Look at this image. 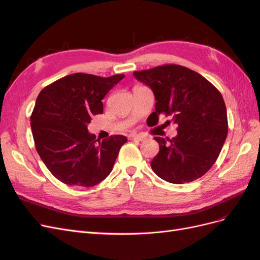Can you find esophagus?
<instances>
[{
  "mask_svg": "<svg viewBox=\"0 0 260 260\" xmlns=\"http://www.w3.org/2000/svg\"><path fill=\"white\" fill-rule=\"evenodd\" d=\"M129 138L131 140H135V141H144L145 140V137L141 136V135H130Z\"/></svg>",
  "mask_w": 260,
  "mask_h": 260,
  "instance_id": "obj_1",
  "label": "esophagus"
}]
</instances>
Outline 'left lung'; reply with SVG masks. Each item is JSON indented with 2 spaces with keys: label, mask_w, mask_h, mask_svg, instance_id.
<instances>
[{
  "label": "left lung",
  "mask_w": 260,
  "mask_h": 260,
  "mask_svg": "<svg viewBox=\"0 0 260 260\" xmlns=\"http://www.w3.org/2000/svg\"><path fill=\"white\" fill-rule=\"evenodd\" d=\"M133 75L154 93L156 121L162 114L178 125L175 138H154L159 144V152L151 162L155 174L175 184L205 175L217 160L228 135L221 93L202 75L180 65H162Z\"/></svg>",
  "instance_id": "8db88e82"
}]
</instances>
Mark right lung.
<instances>
[{
    "mask_svg": "<svg viewBox=\"0 0 260 260\" xmlns=\"http://www.w3.org/2000/svg\"><path fill=\"white\" fill-rule=\"evenodd\" d=\"M124 75L73 74L40 92L31 114L35 145L51 174L62 183L93 186L113 169L123 136L101 142L88 131L93 115L103 114L102 100Z\"/></svg>",
    "mask_w": 260,
    "mask_h": 260,
    "instance_id": "right-lung-1",
    "label": "right lung"
}]
</instances>
